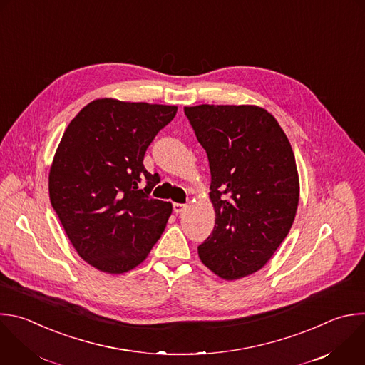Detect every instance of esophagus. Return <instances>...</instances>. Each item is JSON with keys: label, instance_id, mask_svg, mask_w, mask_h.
I'll return each instance as SVG.
<instances>
[{"label": "esophagus", "instance_id": "1", "mask_svg": "<svg viewBox=\"0 0 365 365\" xmlns=\"http://www.w3.org/2000/svg\"><path fill=\"white\" fill-rule=\"evenodd\" d=\"M185 210H186V205H183V203H173V212H175L176 215L183 213Z\"/></svg>", "mask_w": 365, "mask_h": 365}]
</instances>
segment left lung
Wrapping results in <instances>:
<instances>
[{"mask_svg": "<svg viewBox=\"0 0 365 365\" xmlns=\"http://www.w3.org/2000/svg\"><path fill=\"white\" fill-rule=\"evenodd\" d=\"M206 150L215 227L200 261L232 281L259 271L287 237L299 200L295 156L278 121L257 106L185 107Z\"/></svg>", "mask_w": 365, "mask_h": 365, "instance_id": "1", "label": "left lung"}]
</instances>
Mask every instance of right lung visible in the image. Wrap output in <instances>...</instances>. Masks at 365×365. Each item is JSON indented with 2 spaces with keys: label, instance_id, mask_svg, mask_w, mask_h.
Instances as JSON below:
<instances>
[{
  "label": "right lung",
  "instance_id": "right-lung-1",
  "mask_svg": "<svg viewBox=\"0 0 365 365\" xmlns=\"http://www.w3.org/2000/svg\"><path fill=\"white\" fill-rule=\"evenodd\" d=\"M176 111V106L98 98L67 126L50 169V200L91 267L128 272L163 233L172 203L150 197L158 180L143 159Z\"/></svg>",
  "mask_w": 365,
  "mask_h": 365
}]
</instances>
